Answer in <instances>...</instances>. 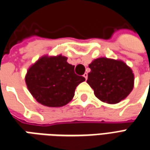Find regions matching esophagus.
<instances>
[{"mask_svg":"<svg viewBox=\"0 0 150 150\" xmlns=\"http://www.w3.org/2000/svg\"><path fill=\"white\" fill-rule=\"evenodd\" d=\"M83 77L86 79H87V77H88V74H87V73H84Z\"/></svg>","mask_w":150,"mask_h":150,"instance_id":"34e87169","label":"esophagus"}]
</instances>
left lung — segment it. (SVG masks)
<instances>
[{"label": "left lung", "mask_w": 150, "mask_h": 150, "mask_svg": "<svg viewBox=\"0 0 150 150\" xmlns=\"http://www.w3.org/2000/svg\"><path fill=\"white\" fill-rule=\"evenodd\" d=\"M86 83L95 96L104 103L115 104L128 96L134 87V74L124 62L111 59H96L89 64Z\"/></svg>", "instance_id": "obj_1"}]
</instances>
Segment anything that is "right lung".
Returning <instances> with one entry per match:
<instances>
[{
  "instance_id": "1",
  "label": "right lung",
  "mask_w": 150,
  "mask_h": 150,
  "mask_svg": "<svg viewBox=\"0 0 150 150\" xmlns=\"http://www.w3.org/2000/svg\"><path fill=\"white\" fill-rule=\"evenodd\" d=\"M85 81L75 73V66L62 55L44 56L30 67L25 82L38 103L50 107L65 106L71 100L76 86Z\"/></svg>"
}]
</instances>
